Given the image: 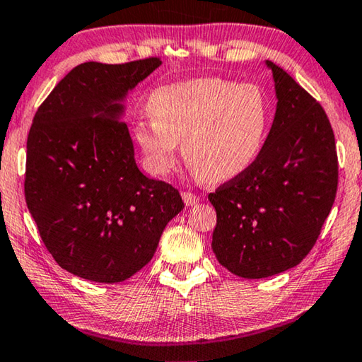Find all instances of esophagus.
I'll return each mask as SVG.
<instances>
[{
	"label": "esophagus",
	"mask_w": 362,
	"mask_h": 362,
	"mask_svg": "<svg viewBox=\"0 0 362 362\" xmlns=\"http://www.w3.org/2000/svg\"><path fill=\"white\" fill-rule=\"evenodd\" d=\"M182 198H183V202H185L187 206H193V204H197L199 202L198 194H194L192 192H182Z\"/></svg>",
	"instance_id": "34e87169"
}]
</instances>
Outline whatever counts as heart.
Segmentation results:
<instances>
[{
  "label": "heart",
  "instance_id": "1",
  "mask_svg": "<svg viewBox=\"0 0 362 362\" xmlns=\"http://www.w3.org/2000/svg\"><path fill=\"white\" fill-rule=\"evenodd\" d=\"M151 119L135 125L146 169L169 175L183 158L203 180H230L250 168L266 141L271 103L261 87L221 77L163 85L148 100Z\"/></svg>",
  "mask_w": 362,
  "mask_h": 362
}]
</instances>
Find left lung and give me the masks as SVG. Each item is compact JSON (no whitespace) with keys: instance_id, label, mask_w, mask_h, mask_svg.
Here are the masks:
<instances>
[{"instance_id":"obj_1","label":"left lung","mask_w":362,"mask_h":362,"mask_svg":"<svg viewBox=\"0 0 362 362\" xmlns=\"http://www.w3.org/2000/svg\"><path fill=\"white\" fill-rule=\"evenodd\" d=\"M272 71L277 109L253 164L223 183L209 202L217 212L212 251L243 279H264L308 256L334 206L335 136L322 106L282 67Z\"/></svg>"}]
</instances>
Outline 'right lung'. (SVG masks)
Instances as JSON below:
<instances>
[{"instance_id":"add662e5","label":"right lung","mask_w":362,"mask_h":362,"mask_svg":"<svg viewBox=\"0 0 362 362\" xmlns=\"http://www.w3.org/2000/svg\"><path fill=\"white\" fill-rule=\"evenodd\" d=\"M159 57L83 62L56 85L27 139L25 202L62 269L91 282L130 279L151 261L179 190L143 175L122 120L124 100Z\"/></svg>"}]
</instances>
